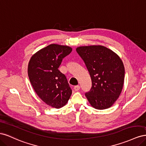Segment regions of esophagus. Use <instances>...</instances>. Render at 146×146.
Instances as JSON below:
<instances>
[{"instance_id":"esophagus-1","label":"esophagus","mask_w":146,"mask_h":146,"mask_svg":"<svg viewBox=\"0 0 146 146\" xmlns=\"http://www.w3.org/2000/svg\"><path fill=\"white\" fill-rule=\"evenodd\" d=\"M80 86L79 85H76V86H74V90H75V91H77L80 90Z\"/></svg>"}]
</instances>
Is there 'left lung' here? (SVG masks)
I'll list each match as a JSON object with an SVG mask.
<instances>
[{"label":"left lung","mask_w":146,"mask_h":146,"mask_svg":"<svg viewBox=\"0 0 146 146\" xmlns=\"http://www.w3.org/2000/svg\"><path fill=\"white\" fill-rule=\"evenodd\" d=\"M91 78L92 87L85 96L92 107H111L121 94L124 81L122 61L116 53L103 46H80L76 48Z\"/></svg>","instance_id":"8db88e82"}]
</instances>
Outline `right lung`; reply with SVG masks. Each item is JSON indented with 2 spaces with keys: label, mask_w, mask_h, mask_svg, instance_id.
<instances>
[{
  "label": "right lung",
  "mask_w": 146,
  "mask_h": 146,
  "mask_svg": "<svg viewBox=\"0 0 146 146\" xmlns=\"http://www.w3.org/2000/svg\"><path fill=\"white\" fill-rule=\"evenodd\" d=\"M72 50L67 46L52 44L35 53L29 61L28 75L33 88L52 107H63L72 94L67 78L58 70L63 59Z\"/></svg>",
  "instance_id": "1"
}]
</instances>
